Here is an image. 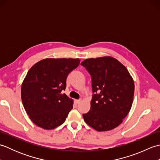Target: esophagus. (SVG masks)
<instances>
[{
	"mask_svg": "<svg viewBox=\"0 0 160 160\" xmlns=\"http://www.w3.org/2000/svg\"><path fill=\"white\" fill-rule=\"evenodd\" d=\"M75 102H76V104H80L81 102V100H75Z\"/></svg>",
	"mask_w": 160,
	"mask_h": 160,
	"instance_id": "1",
	"label": "esophagus"
}]
</instances>
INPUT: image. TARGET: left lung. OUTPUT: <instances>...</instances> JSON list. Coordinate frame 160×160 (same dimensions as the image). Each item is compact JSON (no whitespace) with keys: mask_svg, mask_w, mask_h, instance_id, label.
I'll use <instances>...</instances> for the list:
<instances>
[{"mask_svg":"<svg viewBox=\"0 0 160 160\" xmlns=\"http://www.w3.org/2000/svg\"><path fill=\"white\" fill-rule=\"evenodd\" d=\"M91 76L94 94L91 108L82 116L86 123L98 131L118 127L131 110L134 82L128 71L111 56L86 59L81 62Z\"/></svg>","mask_w":160,"mask_h":160,"instance_id":"left-lung-1","label":"left lung"}]
</instances>
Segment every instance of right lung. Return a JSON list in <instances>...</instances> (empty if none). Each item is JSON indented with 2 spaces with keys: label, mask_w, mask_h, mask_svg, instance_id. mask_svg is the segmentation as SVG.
<instances>
[{
  "label": "right lung",
  "mask_w": 160,
  "mask_h": 160,
  "mask_svg": "<svg viewBox=\"0 0 160 160\" xmlns=\"http://www.w3.org/2000/svg\"><path fill=\"white\" fill-rule=\"evenodd\" d=\"M79 58H46L31 67L21 87L24 108L38 127L51 130L63 124L73 108V100L62 93L68 75Z\"/></svg>",
  "instance_id": "obj_1"
}]
</instances>
